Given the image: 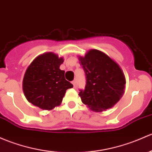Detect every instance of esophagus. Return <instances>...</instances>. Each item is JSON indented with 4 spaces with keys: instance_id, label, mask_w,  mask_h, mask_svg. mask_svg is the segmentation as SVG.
<instances>
[{
    "instance_id": "obj_1",
    "label": "esophagus",
    "mask_w": 152,
    "mask_h": 152,
    "mask_svg": "<svg viewBox=\"0 0 152 152\" xmlns=\"http://www.w3.org/2000/svg\"><path fill=\"white\" fill-rule=\"evenodd\" d=\"M72 84H73V87H76V80H73V81H72Z\"/></svg>"
}]
</instances>
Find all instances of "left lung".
I'll return each instance as SVG.
<instances>
[{
  "instance_id": "8db88e82",
  "label": "left lung",
  "mask_w": 152,
  "mask_h": 152,
  "mask_svg": "<svg viewBox=\"0 0 152 152\" xmlns=\"http://www.w3.org/2000/svg\"><path fill=\"white\" fill-rule=\"evenodd\" d=\"M79 60L86 76L85 87L79 94L82 103L95 111L114 106L125 87V78L118 64L97 49H91Z\"/></svg>"
}]
</instances>
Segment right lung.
Returning a JSON list of instances; mask_svg holds the SVG:
<instances>
[{
	"label": "right lung",
	"mask_w": 152,
	"mask_h": 152,
	"mask_svg": "<svg viewBox=\"0 0 152 152\" xmlns=\"http://www.w3.org/2000/svg\"><path fill=\"white\" fill-rule=\"evenodd\" d=\"M63 58L52 52L36 57L25 73L23 91L27 100L44 110H51L61 103L68 89L73 84L65 79L60 69Z\"/></svg>",
	"instance_id": "obj_1"
}]
</instances>
